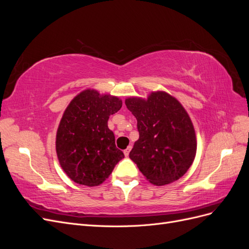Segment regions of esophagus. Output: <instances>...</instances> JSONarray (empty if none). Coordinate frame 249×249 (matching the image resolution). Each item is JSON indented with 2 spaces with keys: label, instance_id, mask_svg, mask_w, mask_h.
Instances as JSON below:
<instances>
[{
  "label": "esophagus",
  "instance_id": "34e87169",
  "mask_svg": "<svg viewBox=\"0 0 249 249\" xmlns=\"http://www.w3.org/2000/svg\"><path fill=\"white\" fill-rule=\"evenodd\" d=\"M132 149V146L130 145V146H127V148L126 149H124V156L125 157H127V156H129V154H130V150Z\"/></svg>",
  "mask_w": 249,
  "mask_h": 249
}]
</instances>
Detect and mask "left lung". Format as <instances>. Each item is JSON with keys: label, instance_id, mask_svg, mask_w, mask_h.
I'll list each match as a JSON object with an SVG mask.
<instances>
[{"label": "left lung", "instance_id": "8db88e82", "mask_svg": "<svg viewBox=\"0 0 249 249\" xmlns=\"http://www.w3.org/2000/svg\"><path fill=\"white\" fill-rule=\"evenodd\" d=\"M125 106L137 119L139 139L130 159L150 183L161 186L182 178L196 154L191 119L178 100L153 92L147 100L130 97Z\"/></svg>", "mask_w": 249, "mask_h": 249}]
</instances>
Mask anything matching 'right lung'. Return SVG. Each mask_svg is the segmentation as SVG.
<instances>
[{"label": "right lung", "instance_id": "1", "mask_svg": "<svg viewBox=\"0 0 249 249\" xmlns=\"http://www.w3.org/2000/svg\"><path fill=\"white\" fill-rule=\"evenodd\" d=\"M122 106L118 97L88 89L66 108L57 131L56 150L60 165L73 182L100 185L124 158L108 127L109 116Z\"/></svg>", "mask_w": 249, "mask_h": 249}]
</instances>
